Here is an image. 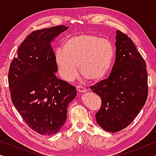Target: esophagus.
Returning <instances> with one entry per match:
<instances>
[{
    "label": "esophagus",
    "mask_w": 156,
    "mask_h": 156,
    "mask_svg": "<svg viewBox=\"0 0 156 156\" xmlns=\"http://www.w3.org/2000/svg\"><path fill=\"white\" fill-rule=\"evenodd\" d=\"M76 90H77L78 92H80V93H84V92H86V91H87V89H85L84 87H83L82 86H80V85L76 87Z\"/></svg>",
    "instance_id": "obj_1"
}]
</instances>
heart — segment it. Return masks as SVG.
Here are the masks:
<instances>
[{
	"label": "heart",
	"mask_w": 156,
	"mask_h": 156,
	"mask_svg": "<svg viewBox=\"0 0 156 156\" xmlns=\"http://www.w3.org/2000/svg\"><path fill=\"white\" fill-rule=\"evenodd\" d=\"M114 57L109 40L93 34H80L64 40L62 48L55 52V60L62 78L71 81L77 73L91 82H98L106 76Z\"/></svg>",
	"instance_id": "1"
}]
</instances>
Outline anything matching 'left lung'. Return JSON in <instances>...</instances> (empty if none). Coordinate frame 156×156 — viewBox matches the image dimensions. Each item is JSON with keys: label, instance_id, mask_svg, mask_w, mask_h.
<instances>
[{"label": "left lung", "instance_id": "1", "mask_svg": "<svg viewBox=\"0 0 156 156\" xmlns=\"http://www.w3.org/2000/svg\"><path fill=\"white\" fill-rule=\"evenodd\" d=\"M116 60L108 79L90 87L101 97L96 120L102 129L116 133L127 127L144 107L148 76L144 58L131 39L116 31Z\"/></svg>", "mask_w": 156, "mask_h": 156}]
</instances>
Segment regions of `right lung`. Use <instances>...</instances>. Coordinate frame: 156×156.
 Listing matches in <instances>:
<instances>
[{
  "instance_id": "right-lung-1",
  "label": "right lung",
  "mask_w": 156,
  "mask_h": 156,
  "mask_svg": "<svg viewBox=\"0 0 156 156\" xmlns=\"http://www.w3.org/2000/svg\"><path fill=\"white\" fill-rule=\"evenodd\" d=\"M65 25L33 31L10 65L8 84L12 102L27 126L41 135L57 133L67 119L76 89L57 79L51 42L67 30Z\"/></svg>"
}]
</instances>
